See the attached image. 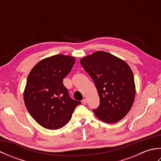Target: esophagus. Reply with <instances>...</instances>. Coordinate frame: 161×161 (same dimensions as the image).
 Wrapping results in <instances>:
<instances>
[{
	"label": "esophagus",
	"mask_w": 161,
	"mask_h": 161,
	"mask_svg": "<svg viewBox=\"0 0 161 161\" xmlns=\"http://www.w3.org/2000/svg\"><path fill=\"white\" fill-rule=\"evenodd\" d=\"M81 103H82L83 104H86L87 103V100L86 99H83L82 101H81Z\"/></svg>",
	"instance_id": "obj_1"
}]
</instances>
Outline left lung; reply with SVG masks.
Segmentation results:
<instances>
[{
  "label": "left lung",
  "instance_id": "8db88e82",
  "mask_svg": "<svg viewBox=\"0 0 161 161\" xmlns=\"http://www.w3.org/2000/svg\"><path fill=\"white\" fill-rule=\"evenodd\" d=\"M80 64L90 75L100 97L93 111L106 123H115L128 114L134 102L136 85L131 68L125 61L104 51L83 57Z\"/></svg>",
  "mask_w": 161,
  "mask_h": 161
}]
</instances>
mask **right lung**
Here are the masks:
<instances>
[{
  "instance_id": "1",
  "label": "right lung",
  "mask_w": 161,
  "mask_h": 161,
  "mask_svg": "<svg viewBox=\"0 0 161 161\" xmlns=\"http://www.w3.org/2000/svg\"><path fill=\"white\" fill-rule=\"evenodd\" d=\"M75 57L55 54L39 61L28 75L23 92L25 105L43 127L58 129L70 121L81 102L71 99L63 79L70 73Z\"/></svg>"
}]
</instances>
